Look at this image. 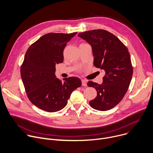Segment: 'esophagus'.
<instances>
[{
	"instance_id": "esophagus-1",
	"label": "esophagus",
	"mask_w": 153,
	"mask_h": 153,
	"mask_svg": "<svg viewBox=\"0 0 153 153\" xmlns=\"http://www.w3.org/2000/svg\"><path fill=\"white\" fill-rule=\"evenodd\" d=\"M82 82V85L84 86H87V81L85 79H82L81 80Z\"/></svg>"
}]
</instances>
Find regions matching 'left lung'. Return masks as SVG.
<instances>
[{"mask_svg": "<svg viewBox=\"0 0 153 153\" xmlns=\"http://www.w3.org/2000/svg\"><path fill=\"white\" fill-rule=\"evenodd\" d=\"M78 37L92 47L94 66L105 74L102 84L89 81L88 87L97 91V97L89 102L91 107L107 111L123 99L129 87L133 73L127 48L116 36L103 29H94L79 33Z\"/></svg>", "mask_w": 153, "mask_h": 153, "instance_id": "obj_1", "label": "left lung"}]
</instances>
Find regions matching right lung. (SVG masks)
I'll return each mask as SVG.
<instances>
[{
    "mask_svg": "<svg viewBox=\"0 0 153 153\" xmlns=\"http://www.w3.org/2000/svg\"><path fill=\"white\" fill-rule=\"evenodd\" d=\"M76 33H48L30 45L25 53L20 74L26 95L33 104L44 111L63 109L72 91L82 84L77 77L62 81L55 75V65L63 62L67 43Z\"/></svg>",
    "mask_w": 153,
    "mask_h": 153,
    "instance_id": "obj_1",
    "label": "right lung"
}]
</instances>
